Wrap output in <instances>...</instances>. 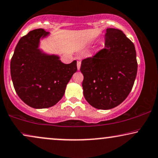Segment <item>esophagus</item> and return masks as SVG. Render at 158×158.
<instances>
[{
  "mask_svg": "<svg viewBox=\"0 0 158 158\" xmlns=\"http://www.w3.org/2000/svg\"><path fill=\"white\" fill-rule=\"evenodd\" d=\"M81 61H77V69H78V70H80V69H81Z\"/></svg>",
  "mask_w": 158,
  "mask_h": 158,
  "instance_id": "34e87169",
  "label": "esophagus"
}]
</instances>
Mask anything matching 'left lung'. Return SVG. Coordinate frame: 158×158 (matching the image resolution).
<instances>
[{"instance_id":"1","label":"left lung","mask_w":158,"mask_h":158,"mask_svg":"<svg viewBox=\"0 0 158 158\" xmlns=\"http://www.w3.org/2000/svg\"><path fill=\"white\" fill-rule=\"evenodd\" d=\"M104 48L82 61L83 95L92 106L110 110L131 91L137 73L135 46L121 30L107 28Z\"/></svg>"}]
</instances>
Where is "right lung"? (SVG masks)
Here are the masks:
<instances>
[{"label":"right lung","instance_id":"1","mask_svg":"<svg viewBox=\"0 0 158 158\" xmlns=\"http://www.w3.org/2000/svg\"><path fill=\"white\" fill-rule=\"evenodd\" d=\"M50 35L44 29L21 38L11 60V76L19 97L28 106L44 109L54 106L64 96L67 83L77 71V61L64 64L58 55L39 48L40 39Z\"/></svg>","mask_w":158,"mask_h":158}]
</instances>
